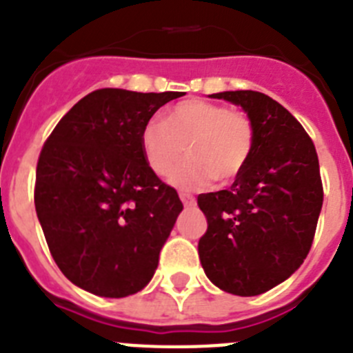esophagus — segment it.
Returning a JSON list of instances; mask_svg holds the SVG:
<instances>
[{"instance_id": "34e87169", "label": "esophagus", "mask_w": 353, "mask_h": 353, "mask_svg": "<svg viewBox=\"0 0 353 353\" xmlns=\"http://www.w3.org/2000/svg\"><path fill=\"white\" fill-rule=\"evenodd\" d=\"M180 199H182V203L185 205V207H194L196 205L194 196L187 194V192H182V194H180Z\"/></svg>"}]
</instances>
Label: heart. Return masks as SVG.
I'll list each match as a JSON object with an SVG mask.
<instances>
[{"mask_svg":"<svg viewBox=\"0 0 353 353\" xmlns=\"http://www.w3.org/2000/svg\"><path fill=\"white\" fill-rule=\"evenodd\" d=\"M190 159L171 174L182 189H203L212 180H235L254 150V125L239 109L205 99H187L168 111L166 120L146 121L141 130V150L148 168L157 176H168L183 152Z\"/></svg>","mask_w":353,"mask_h":353,"instance_id":"b5f03b06","label":"heart"}]
</instances>
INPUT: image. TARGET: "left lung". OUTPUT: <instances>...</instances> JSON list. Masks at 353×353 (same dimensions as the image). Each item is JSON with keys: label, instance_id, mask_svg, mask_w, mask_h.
Listing matches in <instances>:
<instances>
[{"label": "left lung", "instance_id": "8db88e82", "mask_svg": "<svg viewBox=\"0 0 353 353\" xmlns=\"http://www.w3.org/2000/svg\"><path fill=\"white\" fill-rule=\"evenodd\" d=\"M212 97L244 108L254 150L230 189L198 196L208 223L199 260L215 286L251 297L288 279L307 256L323 203L320 164L304 127L269 95Z\"/></svg>", "mask_w": 353, "mask_h": 353}]
</instances>
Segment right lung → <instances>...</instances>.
Instances as JSON below:
<instances>
[{
    "label": "right lung",
    "mask_w": 353,
    "mask_h": 353,
    "mask_svg": "<svg viewBox=\"0 0 353 353\" xmlns=\"http://www.w3.org/2000/svg\"><path fill=\"white\" fill-rule=\"evenodd\" d=\"M180 92L102 88L58 121L37 162L35 208L56 265L101 297L148 285L183 205L150 170L141 130Z\"/></svg>",
    "instance_id": "right-lung-1"
}]
</instances>
